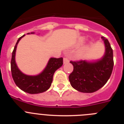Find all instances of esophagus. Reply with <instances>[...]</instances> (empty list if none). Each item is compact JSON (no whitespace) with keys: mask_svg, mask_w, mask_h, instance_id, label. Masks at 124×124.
Returning <instances> with one entry per match:
<instances>
[{"mask_svg":"<svg viewBox=\"0 0 124 124\" xmlns=\"http://www.w3.org/2000/svg\"><path fill=\"white\" fill-rule=\"evenodd\" d=\"M69 62V60L68 58H63V63H67Z\"/></svg>","mask_w":124,"mask_h":124,"instance_id":"34e87169","label":"esophagus"}]
</instances>
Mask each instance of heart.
<instances>
[{
	"label": "heart",
	"mask_w": 124,
	"mask_h": 124,
	"mask_svg": "<svg viewBox=\"0 0 124 124\" xmlns=\"http://www.w3.org/2000/svg\"><path fill=\"white\" fill-rule=\"evenodd\" d=\"M81 41H83V39H82V40H81Z\"/></svg>",
	"instance_id": "1"
}]
</instances>
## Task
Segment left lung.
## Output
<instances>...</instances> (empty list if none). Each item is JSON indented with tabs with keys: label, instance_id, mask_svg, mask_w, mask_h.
I'll return each mask as SVG.
<instances>
[{
	"label": "left lung",
	"instance_id": "left-lung-1",
	"mask_svg": "<svg viewBox=\"0 0 124 124\" xmlns=\"http://www.w3.org/2000/svg\"><path fill=\"white\" fill-rule=\"evenodd\" d=\"M104 41L106 52L101 60L96 62L71 61L73 71L69 80L73 88L81 93H91L104 86L112 72L114 66L113 50L107 39Z\"/></svg>",
	"mask_w": 124,
	"mask_h": 124
}]
</instances>
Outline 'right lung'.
I'll return each mask as SVG.
<instances>
[{
	"label": "right lung",
	"instance_id": "obj_1",
	"mask_svg": "<svg viewBox=\"0 0 124 124\" xmlns=\"http://www.w3.org/2000/svg\"><path fill=\"white\" fill-rule=\"evenodd\" d=\"M24 36L25 35L18 38L13 50L10 63L13 79L16 85L24 92L29 94L43 93L48 90L51 86L54 72L63 65V58H51L43 71L37 76H28L24 74L18 68L15 60L17 44Z\"/></svg>",
	"mask_w": 124,
	"mask_h": 124
}]
</instances>
